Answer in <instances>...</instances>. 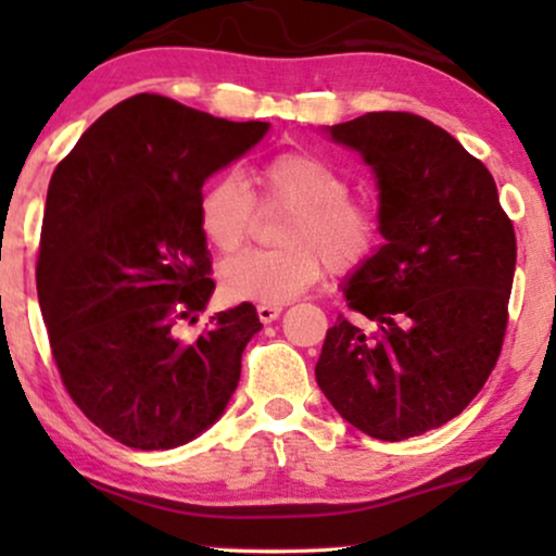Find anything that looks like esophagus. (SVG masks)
Segmentation results:
<instances>
[{
  "mask_svg": "<svg viewBox=\"0 0 556 556\" xmlns=\"http://www.w3.org/2000/svg\"><path fill=\"white\" fill-rule=\"evenodd\" d=\"M256 314L264 324H271V321H277L279 314H282V305H258Z\"/></svg>",
  "mask_w": 556,
  "mask_h": 556,
  "instance_id": "1",
  "label": "esophagus"
}]
</instances>
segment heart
<instances>
[{"label":"heart","mask_w":556,"mask_h":556,"mask_svg":"<svg viewBox=\"0 0 556 556\" xmlns=\"http://www.w3.org/2000/svg\"><path fill=\"white\" fill-rule=\"evenodd\" d=\"M261 206L290 208L277 251H245L219 269L229 300L282 305L324 277L363 269L384 245V212L350 193V180L311 151H282L253 169ZM256 198L235 172L214 177L198 198V227L212 248L232 253L251 235Z\"/></svg>","instance_id":"obj_1"}]
</instances>
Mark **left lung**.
I'll list each match as a JSON object with an SVG mask.
<instances>
[{
    "label": "left lung",
    "mask_w": 556,
    "mask_h": 556,
    "mask_svg": "<svg viewBox=\"0 0 556 556\" xmlns=\"http://www.w3.org/2000/svg\"><path fill=\"white\" fill-rule=\"evenodd\" d=\"M379 180L384 245L344 285L316 381L355 429L384 442L460 416L502 353L515 227L491 172L410 112L331 125Z\"/></svg>",
    "instance_id": "8db88e82"
}]
</instances>
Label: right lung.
Returning a JSON list of instances; mask_svg holds the SVG:
<instances>
[{"label":"right lung","instance_id":"1","mask_svg":"<svg viewBox=\"0 0 556 556\" xmlns=\"http://www.w3.org/2000/svg\"><path fill=\"white\" fill-rule=\"evenodd\" d=\"M269 123H229L138 93L101 114L56 164L47 193L36 290L62 384L83 416L132 450H172L225 413L251 303L175 334L214 292L198 198Z\"/></svg>","mask_w":556,"mask_h":556}]
</instances>
